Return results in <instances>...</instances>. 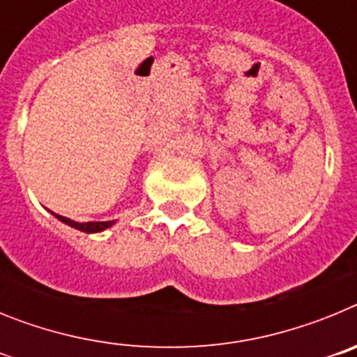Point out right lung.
Wrapping results in <instances>:
<instances>
[{
  "instance_id": "1",
  "label": "right lung",
  "mask_w": 357,
  "mask_h": 357,
  "mask_svg": "<svg viewBox=\"0 0 357 357\" xmlns=\"http://www.w3.org/2000/svg\"><path fill=\"white\" fill-rule=\"evenodd\" d=\"M53 216L59 220V222L66 223V225L73 227V229H78L82 230V232H87V234H94V232H102V230L109 229V227H112L116 223V220H112V222H87V223H80V222H75V220H69V218L66 216H61V214H55L52 213Z\"/></svg>"
}]
</instances>
